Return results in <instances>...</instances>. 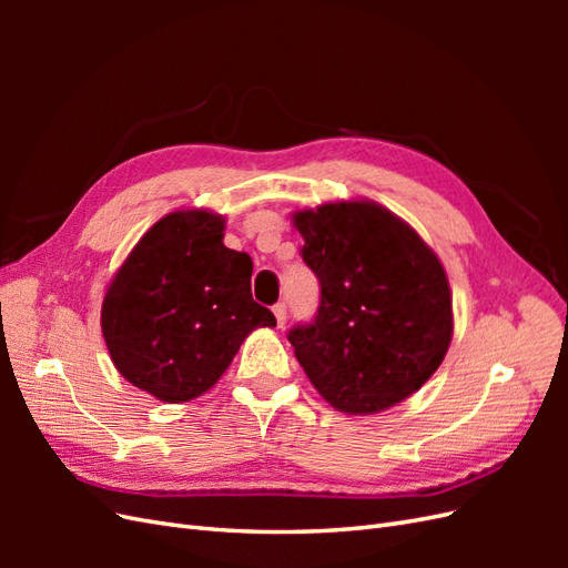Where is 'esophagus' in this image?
Listing matches in <instances>:
<instances>
[{
    "label": "esophagus",
    "mask_w": 568,
    "mask_h": 568,
    "mask_svg": "<svg viewBox=\"0 0 568 568\" xmlns=\"http://www.w3.org/2000/svg\"><path fill=\"white\" fill-rule=\"evenodd\" d=\"M272 313H274V317H277V326H284V324H286V305H284V303L274 305Z\"/></svg>",
    "instance_id": "esophagus-1"
}]
</instances>
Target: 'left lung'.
<instances>
[{
    "label": "left lung",
    "instance_id": "obj_1",
    "mask_svg": "<svg viewBox=\"0 0 568 568\" xmlns=\"http://www.w3.org/2000/svg\"><path fill=\"white\" fill-rule=\"evenodd\" d=\"M294 225L322 288L315 320L288 332L307 379L351 415L403 403L432 379L453 341V294L438 255L374 201L298 211Z\"/></svg>",
    "mask_w": 568,
    "mask_h": 568
}]
</instances>
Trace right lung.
<instances>
[{
	"label": "right lung",
	"instance_id": "obj_1",
	"mask_svg": "<svg viewBox=\"0 0 568 568\" xmlns=\"http://www.w3.org/2000/svg\"><path fill=\"white\" fill-rule=\"evenodd\" d=\"M222 232L217 213H168L106 288L101 334L113 365L163 403L199 398L253 329L277 324L251 296V255L222 244Z\"/></svg>",
	"mask_w": 568,
	"mask_h": 568
}]
</instances>
